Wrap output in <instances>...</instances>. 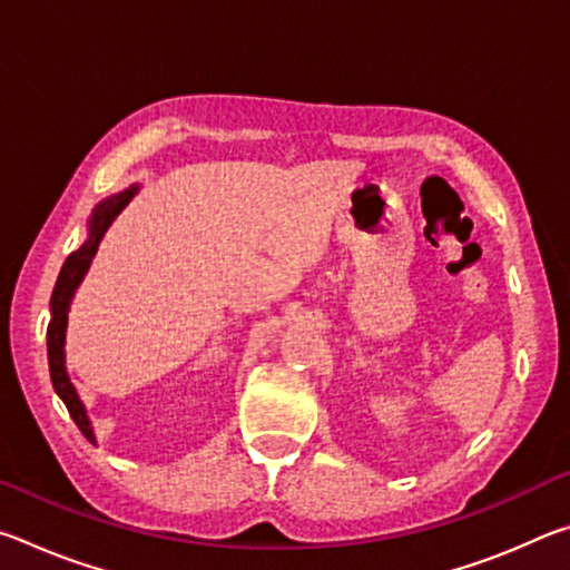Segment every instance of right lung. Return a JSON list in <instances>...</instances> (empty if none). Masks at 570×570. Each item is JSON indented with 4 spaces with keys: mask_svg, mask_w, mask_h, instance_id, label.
Returning a JSON list of instances; mask_svg holds the SVG:
<instances>
[{
    "mask_svg": "<svg viewBox=\"0 0 570 570\" xmlns=\"http://www.w3.org/2000/svg\"><path fill=\"white\" fill-rule=\"evenodd\" d=\"M140 183H132L130 188H125L120 193H112V196L102 198L98 206L92 208V214L88 218V238L85 244L72 250L70 256L65 258V264L60 268V276H57L55 292L50 298V324H47V360H50V377H52V387L60 394V400L65 402L67 412L75 420L77 428L85 438H88L92 445H98L95 440V430L92 422L88 417V407H85L80 394H77L75 384L70 382V374H67V364H65V340H67V314H70V304L75 298L77 286L82 284L85 274L90 272V264L95 254H98V246L105 236V230L110 228L115 218L120 216V210L130 204V200L138 196Z\"/></svg>",
    "mask_w": 570,
    "mask_h": 570,
    "instance_id": "obj_1",
    "label": "right lung"
}]
</instances>
